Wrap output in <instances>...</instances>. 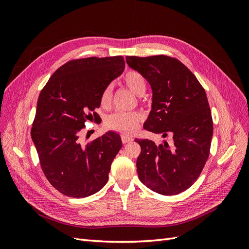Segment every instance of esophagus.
I'll use <instances>...</instances> for the list:
<instances>
[{
    "mask_svg": "<svg viewBox=\"0 0 249 249\" xmlns=\"http://www.w3.org/2000/svg\"><path fill=\"white\" fill-rule=\"evenodd\" d=\"M122 141H123L124 144H125V143H129V142L133 141V138L127 137V136H123V137H122Z\"/></svg>",
    "mask_w": 249,
    "mask_h": 249,
    "instance_id": "34e87169",
    "label": "esophagus"
}]
</instances>
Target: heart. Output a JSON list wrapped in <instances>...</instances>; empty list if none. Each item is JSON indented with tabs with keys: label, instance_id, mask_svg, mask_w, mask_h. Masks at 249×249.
<instances>
[{
	"label": "heart",
	"instance_id": "heart-1",
	"mask_svg": "<svg viewBox=\"0 0 249 249\" xmlns=\"http://www.w3.org/2000/svg\"><path fill=\"white\" fill-rule=\"evenodd\" d=\"M124 85L129 88L132 92L136 95L144 94L146 89V83L141 73L137 71H127L124 78ZM113 89L109 85L103 90L101 95V106L104 108H108L112 101ZM141 122V115L136 112L125 113V112H115L109 115L106 118L105 124L109 130L118 132L123 135H133L136 133Z\"/></svg>",
	"mask_w": 249,
	"mask_h": 249
}]
</instances>
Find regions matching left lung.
Returning <instances> with one entry per match:
<instances>
[{
	"label": "left lung",
	"instance_id": "1",
	"mask_svg": "<svg viewBox=\"0 0 249 249\" xmlns=\"http://www.w3.org/2000/svg\"><path fill=\"white\" fill-rule=\"evenodd\" d=\"M125 59L152 87V110L143 127L163 137L172 136L171 144L164 141L156 145L152 140L136 139L141 146L136 163L139 179L159 194H178L194 184L209 158L213 120L206 91L176 58Z\"/></svg>",
	"mask_w": 249,
	"mask_h": 249
}]
</instances>
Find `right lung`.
I'll use <instances>...</instances> for the list:
<instances>
[{"label": "right lung", "instance_id": "add662e5", "mask_svg": "<svg viewBox=\"0 0 249 249\" xmlns=\"http://www.w3.org/2000/svg\"><path fill=\"white\" fill-rule=\"evenodd\" d=\"M124 70L123 56L71 60L53 73L37 101L31 130L44 176L70 197H87L106 185L123 146L112 131L84 144L79 132L96 120L103 90Z\"/></svg>", "mask_w": 249, "mask_h": 249}]
</instances>
